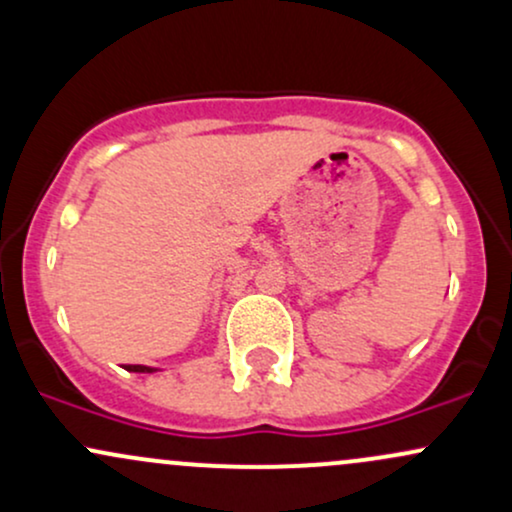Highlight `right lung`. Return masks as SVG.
Listing matches in <instances>:
<instances>
[{
    "mask_svg": "<svg viewBox=\"0 0 512 512\" xmlns=\"http://www.w3.org/2000/svg\"><path fill=\"white\" fill-rule=\"evenodd\" d=\"M129 373H154L156 368H149V366H127Z\"/></svg>",
    "mask_w": 512,
    "mask_h": 512,
    "instance_id": "obj_1",
    "label": "right lung"
}]
</instances>
